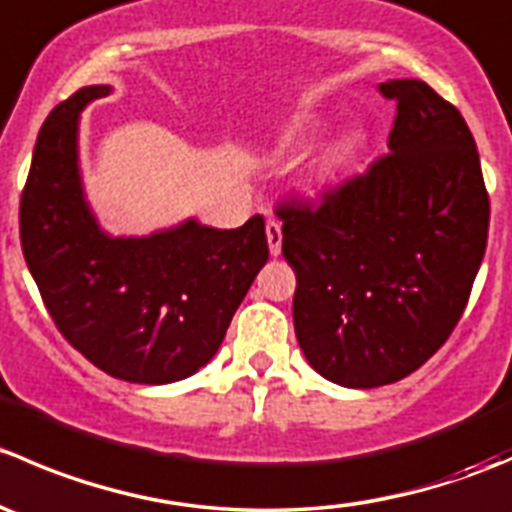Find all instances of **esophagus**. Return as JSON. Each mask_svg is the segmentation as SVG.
Returning <instances> with one entry per match:
<instances>
[{
	"instance_id": "esophagus-1",
	"label": "esophagus",
	"mask_w": 512,
	"mask_h": 512,
	"mask_svg": "<svg viewBox=\"0 0 512 512\" xmlns=\"http://www.w3.org/2000/svg\"><path fill=\"white\" fill-rule=\"evenodd\" d=\"M265 230H267V245H270V252L277 257L282 252V225L277 223V220H267Z\"/></svg>"
}]
</instances>
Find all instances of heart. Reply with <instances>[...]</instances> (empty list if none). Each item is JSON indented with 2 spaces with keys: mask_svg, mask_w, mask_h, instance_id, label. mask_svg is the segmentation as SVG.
<instances>
[{
  "mask_svg": "<svg viewBox=\"0 0 512 512\" xmlns=\"http://www.w3.org/2000/svg\"><path fill=\"white\" fill-rule=\"evenodd\" d=\"M356 148H359V133H349V136H344L342 141H337V146L332 148V153H329V163L332 165L347 163Z\"/></svg>",
  "mask_w": 512,
  "mask_h": 512,
  "instance_id": "b5f03b06",
  "label": "heart"
}]
</instances>
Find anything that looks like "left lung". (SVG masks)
<instances>
[{
  "label": "left lung",
  "instance_id": "8db88e82",
  "mask_svg": "<svg viewBox=\"0 0 512 512\" xmlns=\"http://www.w3.org/2000/svg\"><path fill=\"white\" fill-rule=\"evenodd\" d=\"M379 91L396 98L389 156L317 208H277L297 342L347 389L394 384L443 347L488 242V193L458 108L418 79Z\"/></svg>",
  "mask_w": 512,
  "mask_h": 512
}]
</instances>
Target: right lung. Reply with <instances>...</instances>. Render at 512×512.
<instances>
[{"label":"right lung","instance_id":"add662e5","mask_svg":"<svg viewBox=\"0 0 512 512\" xmlns=\"http://www.w3.org/2000/svg\"><path fill=\"white\" fill-rule=\"evenodd\" d=\"M111 86L46 116L19 205L24 260L66 342L131 384H173L208 364L270 257L262 215L235 230L183 220L143 237L98 225L79 168V118Z\"/></svg>","mask_w":512,"mask_h":512}]
</instances>
